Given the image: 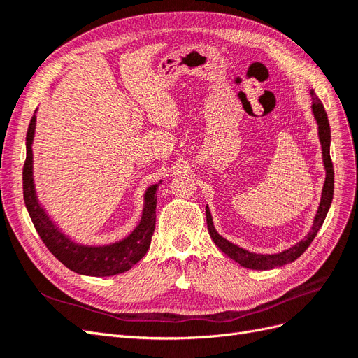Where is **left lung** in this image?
I'll return each instance as SVG.
<instances>
[{"label":"left lung","mask_w":358,"mask_h":358,"mask_svg":"<svg viewBox=\"0 0 358 358\" xmlns=\"http://www.w3.org/2000/svg\"><path fill=\"white\" fill-rule=\"evenodd\" d=\"M310 96H312V106H310L312 115H313V117H315L317 125H318V138L321 143L322 164H324V170H326V180H324L318 209H317L315 216H313V222H312V227L308 231V234L303 237V239H300L297 243H294L292 246L284 249V251L276 252V254L252 252V251H248V249L236 245L230 241H227L225 237H222L218 231H216L209 206H206V221H208V229H209V234L212 237V241L227 257H230L237 264H241L245 268L272 270V268L282 267V266H287V264L294 262V259H297L303 252L306 251L308 246L312 243V241L315 239V236H317L318 230L321 229V225H322L324 220H326L327 212L330 209V204L333 200V189H334V171H333V164L330 159V140H331L330 124H329L327 113H326V110H324V106L320 101L318 96L315 95V92H313V90H310Z\"/></svg>","instance_id":"obj_1"}]
</instances>
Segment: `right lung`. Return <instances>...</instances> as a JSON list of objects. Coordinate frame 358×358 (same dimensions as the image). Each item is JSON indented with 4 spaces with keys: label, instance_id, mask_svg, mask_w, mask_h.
<instances>
[{
    "label": "right lung",
    "instance_id": "add662e5",
    "mask_svg": "<svg viewBox=\"0 0 358 358\" xmlns=\"http://www.w3.org/2000/svg\"><path fill=\"white\" fill-rule=\"evenodd\" d=\"M37 110L27 133V161L24 166V200L41 241L59 262L73 272L83 276L106 278L124 273L142 259L150 246L157 220V189L159 182L149 185L143 194V208L138 224L124 239L104 245H88L74 241L50 218L46 208L38 200L34 183V155L32 142L36 136Z\"/></svg>",
    "mask_w": 358,
    "mask_h": 358
}]
</instances>
